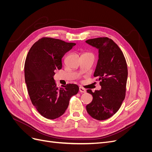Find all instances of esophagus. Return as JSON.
<instances>
[{
	"instance_id": "obj_1",
	"label": "esophagus",
	"mask_w": 152,
	"mask_h": 152,
	"mask_svg": "<svg viewBox=\"0 0 152 152\" xmlns=\"http://www.w3.org/2000/svg\"><path fill=\"white\" fill-rule=\"evenodd\" d=\"M79 91L80 92V93H86V89H84L83 87H79Z\"/></svg>"
}]
</instances>
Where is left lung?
<instances>
[{
  "instance_id": "obj_1",
  "label": "left lung",
  "mask_w": 152,
  "mask_h": 152,
  "mask_svg": "<svg viewBox=\"0 0 152 152\" xmlns=\"http://www.w3.org/2000/svg\"><path fill=\"white\" fill-rule=\"evenodd\" d=\"M86 42L98 49L99 59L94 73L98 77L100 90L87 92L93 97L86 106L87 113L98 121L107 120L121 107L126 96L127 66L121 49L108 37L89 39Z\"/></svg>"
}]
</instances>
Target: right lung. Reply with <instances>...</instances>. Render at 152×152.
<instances>
[{
	"mask_svg": "<svg viewBox=\"0 0 152 152\" xmlns=\"http://www.w3.org/2000/svg\"><path fill=\"white\" fill-rule=\"evenodd\" d=\"M75 43L43 37L32 45L25 63V79L31 102L39 113L48 119L61 116L72 96L79 92L77 85L58 87L54 71L62 68L61 59Z\"/></svg>",
	"mask_w": 152,
	"mask_h": 152,
	"instance_id": "obj_1",
	"label": "right lung"
}]
</instances>
